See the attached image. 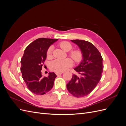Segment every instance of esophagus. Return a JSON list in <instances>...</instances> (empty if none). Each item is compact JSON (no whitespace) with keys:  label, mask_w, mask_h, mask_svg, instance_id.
I'll return each mask as SVG.
<instances>
[{"label":"esophagus","mask_w":126,"mask_h":126,"mask_svg":"<svg viewBox=\"0 0 126 126\" xmlns=\"http://www.w3.org/2000/svg\"><path fill=\"white\" fill-rule=\"evenodd\" d=\"M63 73V72H56V74L57 76H59V75H62Z\"/></svg>","instance_id":"obj_1"}]
</instances>
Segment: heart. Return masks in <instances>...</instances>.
Masks as SVG:
<instances>
[{
  "label": "heart",
  "mask_w": 126,
  "mask_h": 126,
  "mask_svg": "<svg viewBox=\"0 0 126 126\" xmlns=\"http://www.w3.org/2000/svg\"><path fill=\"white\" fill-rule=\"evenodd\" d=\"M59 46L61 48L66 51H69L72 48V45L69 42L66 41L60 42L59 44ZM52 51V46H50L48 49L47 51V56L48 58H51ZM69 55L76 63H79L82 58V52L79 49H74L71 50L69 52ZM72 64H73V61L69 58L64 59H57L51 63L50 68L51 70L55 72H63L67 70L68 68L72 66Z\"/></svg>",
  "instance_id": "1"
}]
</instances>
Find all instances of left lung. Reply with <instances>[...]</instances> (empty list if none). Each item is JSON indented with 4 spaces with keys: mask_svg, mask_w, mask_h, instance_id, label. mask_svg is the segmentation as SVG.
<instances>
[{
    "mask_svg": "<svg viewBox=\"0 0 126 126\" xmlns=\"http://www.w3.org/2000/svg\"><path fill=\"white\" fill-rule=\"evenodd\" d=\"M71 41L81 49L83 59L74 68L79 76L73 75L67 88L74 96L82 97L89 94L101 79L104 69L102 58L97 48L90 42L78 39Z\"/></svg>",
    "mask_w": 126,
    "mask_h": 126,
    "instance_id": "8db88e82",
    "label": "left lung"
}]
</instances>
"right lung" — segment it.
<instances>
[{
  "instance_id": "add662e5",
  "label": "right lung",
  "mask_w": 126,
  "mask_h": 126,
  "mask_svg": "<svg viewBox=\"0 0 126 126\" xmlns=\"http://www.w3.org/2000/svg\"><path fill=\"white\" fill-rule=\"evenodd\" d=\"M57 40L41 38L34 40L25 49L21 59L20 70L27 87L34 94H44L54 86L56 74L49 72L48 77H43L41 70L48 48Z\"/></svg>"
}]
</instances>
